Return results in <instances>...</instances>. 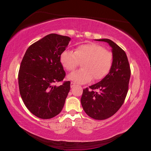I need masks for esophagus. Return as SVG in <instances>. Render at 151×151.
<instances>
[{"mask_svg":"<svg viewBox=\"0 0 151 151\" xmlns=\"http://www.w3.org/2000/svg\"><path fill=\"white\" fill-rule=\"evenodd\" d=\"M75 85H76V84L75 83H73V82H71V83H70V87L71 88L74 87V86H75Z\"/></svg>","mask_w":151,"mask_h":151,"instance_id":"obj_1","label":"esophagus"}]
</instances>
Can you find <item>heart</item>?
<instances>
[{"mask_svg": "<svg viewBox=\"0 0 151 151\" xmlns=\"http://www.w3.org/2000/svg\"><path fill=\"white\" fill-rule=\"evenodd\" d=\"M60 61L64 68L69 72L75 70L81 63L82 68L68 76L69 80L83 84L91 81H101L111 70L113 57L111 52L96 43L79 45L74 52L65 50L60 56Z\"/></svg>", "mask_w": 151, "mask_h": 151, "instance_id": "obj_1", "label": "heart"}]
</instances>
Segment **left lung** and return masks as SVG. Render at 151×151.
<instances>
[{
  "label": "left lung",
  "mask_w": 151,
  "mask_h": 151,
  "mask_svg": "<svg viewBox=\"0 0 151 151\" xmlns=\"http://www.w3.org/2000/svg\"><path fill=\"white\" fill-rule=\"evenodd\" d=\"M109 43L113 63L109 73L101 81L83 89L81 102L84 111L96 120L114 114L124 103L129 90L131 68L126 53L111 40L97 39Z\"/></svg>",
  "instance_id": "8db88e82"
}]
</instances>
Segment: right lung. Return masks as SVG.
Masks as SVG:
<instances>
[{
	"label": "right lung",
	"instance_id": "right-lung-1",
	"mask_svg": "<svg viewBox=\"0 0 151 151\" xmlns=\"http://www.w3.org/2000/svg\"><path fill=\"white\" fill-rule=\"evenodd\" d=\"M70 38L48 35L28 48L20 63L19 86L21 98L36 116L48 119L62 111L70 88V82L63 81L66 73L60 56ZM62 81L60 86L55 84Z\"/></svg>",
	"mask_w": 151,
	"mask_h": 151
}]
</instances>
